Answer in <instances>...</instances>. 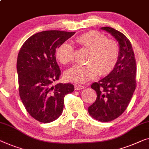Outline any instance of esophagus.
Here are the masks:
<instances>
[{
	"mask_svg": "<svg viewBox=\"0 0 149 149\" xmlns=\"http://www.w3.org/2000/svg\"><path fill=\"white\" fill-rule=\"evenodd\" d=\"M85 87L83 85H74V89L75 90H81L83 89Z\"/></svg>",
	"mask_w": 149,
	"mask_h": 149,
	"instance_id": "obj_1",
	"label": "esophagus"
}]
</instances>
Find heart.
<instances>
[{"label":"heart","instance_id":"b5f03b06","mask_svg":"<svg viewBox=\"0 0 149 149\" xmlns=\"http://www.w3.org/2000/svg\"><path fill=\"white\" fill-rule=\"evenodd\" d=\"M76 42L90 51L86 65L76 64L65 72L68 81L84 83L94 78L99 73L106 75L113 69L120 56V48L114 40H108L98 31H89L80 36ZM57 58L62 64H68L74 60V49L68 42H64L56 51Z\"/></svg>","mask_w":149,"mask_h":149}]
</instances>
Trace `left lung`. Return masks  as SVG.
<instances>
[{
  "mask_svg": "<svg viewBox=\"0 0 149 149\" xmlns=\"http://www.w3.org/2000/svg\"><path fill=\"white\" fill-rule=\"evenodd\" d=\"M118 43V62L106 77L93 83L91 87L97 93V99L88 109L89 115L100 122H109L119 117L128 107L136 89V66L132 45L121 32L109 27H101Z\"/></svg>",
  "mask_w": 149,
  "mask_h": 149,
  "instance_id": "8db88e82",
  "label": "left lung"
}]
</instances>
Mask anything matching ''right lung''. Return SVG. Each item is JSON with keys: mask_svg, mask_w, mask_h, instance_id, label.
Instances as JSON below:
<instances>
[{"mask_svg": "<svg viewBox=\"0 0 149 149\" xmlns=\"http://www.w3.org/2000/svg\"><path fill=\"white\" fill-rule=\"evenodd\" d=\"M75 32L50 30L31 36L18 54L17 70L19 91L27 111L42 123L60 117L66 94L74 91L71 83H52L61 74L56 60V49Z\"/></svg>", "mask_w": 149, "mask_h": 149, "instance_id": "right-lung-1", "label": "right lung"}]
</instances>
